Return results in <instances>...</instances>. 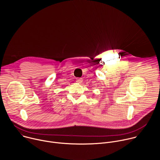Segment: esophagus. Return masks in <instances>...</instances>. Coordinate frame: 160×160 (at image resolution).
Masks as SVG:
<instances>
[{"label":"esophagus","instance_id":"34e87169","mask_svg":"<svg viewBox=\"0 0 160 160\" xmlns=\"http://www.w3.org/2000/svg\"><path fill=\"white\" fill-rule=\"evenodd\" d=\"M76 82H77V83H82V82H83V78H77Z\"/></svg>","mask_w":160,"mask_h":160}]
</instances>
